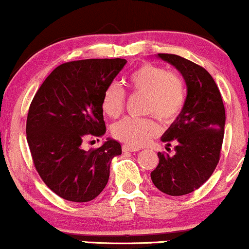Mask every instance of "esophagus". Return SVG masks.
Returning <instances> with one entry per match:
<instances>
[{"instance_id": "esophagus-1", "label": "esophagus", "mask_w": 249, "mask_h": 249, "mask_svg": "<svg viewBox=\"0 0 249 249\" xmlns=\"http://www.w3.org/2000/svg\"><path fill=\"white\" fill-rule=\"evenodd\" d=\"M123 152H137V151H139V147H133V146H130V145H123L122 147Z\"/></svg>"}]
</instances>
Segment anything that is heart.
Returning a JSON list of instances; mask_svg holds the SVG:
<instances>
[{"label": "heart", "instance_id": "1", "mask_svg": "<svg viewBox=\"0 0 249 249\" xmlns=\"http://www.w3.org/2000/svg\"><path fill=\"white\" fill-rule=\"evenodd\" d=\"M127 85L132 92L145 96L144 112L158 117L166 124L172 123L180 115L186 101V89L181 77L152 63H144L133 70L127 77ZM125 102L124 89L112 83L103 95V111L111 118H117L124 111ZM111 132L118 141L139 147L158 136L160 127L154 117H127L117 122Z\"/></svg>", "mask_w": 249, "mask_h": 249}]
</instances>
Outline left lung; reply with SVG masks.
<instances>
[{
	"label": "left lung",
	"instance_id": "1",
	"mask_svg": "<svg viewBox=\"0 0 249 249\" xmlns=\"http://www.w3.org/2000/svg\"><path fill=\"white\" fill-rule=\"evenodd\" d=\"M180 71L187 97L180 115L161 137L176 154L158 153L159 164L151 172L158 190L184 196L198 190L215 170L225 133V107L212 76L202 67L172 53H158Z\"/></svg>",
	"mask_w": 249,
	"mask_h": 249
}]
</instances>
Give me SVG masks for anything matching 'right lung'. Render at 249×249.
<instances>
[{"label": "right lung", "mask_w": 249, "mask_h": 249, "mask_svg": "<svg viewBox=\"0 0 249 249\" xmlns=\"http://www.w3.org/2000/svg\"><path fill=\"white\" fill-rule=\"evenodd\" d=\"M126 64L123 58H92L63 63L47 77L31 102L27 141L44 184L61 198L91 201L107 186L118 142L83 148V142L107 132L104 91ZM98 141V139H97Z\"/></svg>", "instance_id": "obj_1"}]
</instances>
